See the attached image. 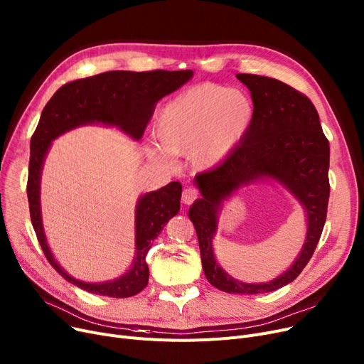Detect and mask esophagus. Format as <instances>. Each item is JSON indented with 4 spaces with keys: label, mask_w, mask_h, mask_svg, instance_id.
I'll use <instances>...</instances> for the list:
<instances>
[{
    "label": "esophagus",
    "mask_w": 364,
    "mask_h": 364,
    "mask_svg": "<svg viewBox=\"0 0 364 364\" xmlns=\"http://www.w3.org/2000/svg\"><path fill=\"white\" fill-rule=\"evenodd\" d=\"M196 199H199V192L195 188V187H187L183 190V195H181V200L186 203V205H190L193 203Z\"/></svg>",
    "instance_id": "1"
}]
</instances>
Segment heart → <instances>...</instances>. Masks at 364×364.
<instances>
[{"label":"heart","mask_w":364,"mask_h":364,"mask_svg":"<svg viewBox=\"0 0 364 364\" xmlns=\"http://www.w3.org/2000/svg\"><path fill=\"white\" fill-rule=\"evenodd\" d=\"M254 106L243 91L206 82L168 102L158 113L153 132L169 155H187L199 169L213 168L243 139ZM153 155L165 159L158 147Z\"/></svg>","instance_id":"heart-1"}]
</instances>
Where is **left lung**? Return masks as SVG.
I'll return each instance as SVG.
<instances>
[{
    "label": "left lung",
    "mask_w": 364,
    "mask_h": 364,
    "mask_svg": "<svg viewBox=\"0 0 364 364\" xmlns=\"http://www.w3.org/2000/svg\"><path fill=\"white\" fill-rule=\"evenodd\" d=\"M251 91L254 118L240 144L211 171L196 177L202 193L188 211L208 282L228 294L273 292L294 282L311 259L326 223L329 202V140L307 95L269 76L237 73ZM270 176L288 186L308 211L309 232L294 265L269 284L251 285L228 277L216 264L212 237L220 202L243 183Z\"/></svg>",
    "instance_id": "left-lung-1"
}]
</instances>
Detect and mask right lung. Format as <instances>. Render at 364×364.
<instances>
[{"instance_id": "obj_1", "label": "right lung", "mask_w": 364, "mask_h": 364, "mask_svg": "<svg viewBox=\"0 0 364 364\" xmlns=\"http://www.w3.org/2000/svg\"><path fill=\"white\" fill-rule=\"evenodd\" d=\"M192 70H110L75 80L54 92L46 105L31 139L28 202L33 230L54 270L78 288L103 296L128 298L141 292L149 282L146 255L165 224L180 211L181 184L168 186L144 195L136 211V250L132 269L106 283H85L70 277L55 262L47 246L40 211V177L51 141L60 134L91 122L117 125L136 140L141 139L158 100L192 78Z\"/></svg>"}]
</instances>
